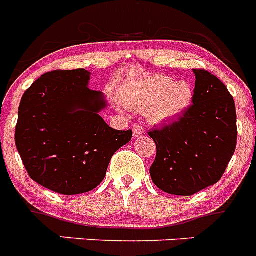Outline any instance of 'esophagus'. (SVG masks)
<instances>
[{
  "label": "esophagus",
  "instance_id": "obj_1",
  "mask_svg": "<svg viewBox=\"0 0 256 256\" xmlns=\"http://www.w3.org/2000/svg\"><path fill=\"white\" fill-rule=\"evenodd\" d=\"M144 134V128L142 126H133V136H134L136 138H138V137H142Z\"/></svg>",
  "mask_w": 256,
  "mask_h": 256
}]
</instances>
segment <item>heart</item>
Returning a JSON list of instances; mask_svg holds the SVG:
<instances>
[{
	"label": "heart",
	"mask_w": 256,
	"mask_h": 256,
	"mask_svg": "<svg viewBox=\"0 0 256 256\" xmlns=\"http://www.w3.org/2000/svg\"><path fill=\"white\" fill-rule=\"evenodd\" d=\"M194 91L187 80L173 82V78L162 74L130 82L124 87L123 102L130 108L146 112L155 123L177 119L192 102Z\"/></svg>",
	"instance_id": "obj_1"
}]
</instances>
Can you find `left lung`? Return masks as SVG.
Instances as JSON below:
<instances>
[{"label": "left lung", "mask_w": 256, "mask_h": 256, "mask_svg": "<svg viewBox=\"0 0 256 256\" xmlns=\"http://www.w3.org/2000/svg\"><path fill=\"white\" fill-rule=\"evenodd\" d=\"M194 73L192 105L177 122L148 132L156 144L151 178L170 195L191 196L216 184L236 150L234 97L209 72Z\"/></svg>", "instance_id": "obj_1"}]
</instances>
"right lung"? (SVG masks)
I'll return each mask as SVG.
<instances>
[{
	"label": "right lung",
	"mask_w": 256,
	"mask_h": 256,
	"mask_svg": "<svg viewBox=\"0 0 256 256\" xmlns=\"http://www.w3.org/2000/svg\"><path fill=\"white\" fill-rule=\"evenodd\" d=\"M84 69L54 70L22 94L15 144L29 177L61 195L92 191L104 180L112 155L132 138L116 130L100 112V91L88 88Z\"/></svg>",
	"instance_id": "right-lung-1"
}]
</instances>
